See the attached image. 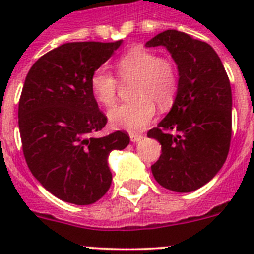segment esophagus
Returning <instances> with one entry per match:
<instances>
[{
	"instance_id": "obj_1",
	"label": "esophagus",
	"mask_w": 254,
	"mask_h": 254,
	"mask_svg": "<svg viewBox=\"0 0 254 254\" xmlns=\"http://www.w3.org/2000/svg\"><path fill=\"white\" fill-rule=\"evenodd\" d=\"M129 138H131L132 142H138V141H141L143 138L142 134L140 133H131L129 134Z\"/></svg>"
}]
</instances>
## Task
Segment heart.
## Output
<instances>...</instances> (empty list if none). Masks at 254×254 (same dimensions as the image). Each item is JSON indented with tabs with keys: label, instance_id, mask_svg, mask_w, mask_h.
Listing matches in <instances>:
<instances>
[{
	"label": "heart",
	"instance_id": "obj_1",
	"mask_svg": "<svg viewBox=\"0 0 254 254\" xmlns=\"http://www.w3.org/2000/svg\"><path fill=\"white\" fill-rule=\"evenodd\" d=\"M121 80H136L132 103H125L109 111L108 118L112 127L127 132H140L152 121L156 107H169L178 90V69L168 58L159 57L155 52L132 48L121 56L114 64ZM90 89L100 104L111 107L116 103L118 82L112 73L99 68L91 75Z\"/></svg>",
	"mask_w": 254,
	"mask_h": 254
}]
</instances>
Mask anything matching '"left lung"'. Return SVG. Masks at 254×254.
I'll use <instances>...</instances> for the list:
<instances>
[{
    "instance_id": "8db88e82",
    "label": "left lung",
    "mask_w": 254,
    "mask_h": 254,
    "mask_svg": "<svg viewBox=\"0 0 254 254\" xmlns=\"http://www.w3.org/2000/svg\"><path fill=\"white\" fill-rule=\"evenodd\" d=\"M146 47L163 46L178 68L172 109L147 136L161 143L154 178L167 190L187 193L214 178L232 138V87L214 48L178 30H165Z\"/></svg>"
}]
</instances>
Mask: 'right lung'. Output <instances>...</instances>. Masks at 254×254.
I'll list each match as a JSON object with an SVG mask.
<instances>
[{
	"instance_id": "right-lung-1",
	"label": "right lung",
	"mask_w": 254,
	"mask_h": 254,
	"mask_svg": "<svg viewBox=\"0 0 254 254\" xmlns=\"http://www.w3.org/2000/svg\"><path fill=\"white\" fill-rule=\"evenodd\" d=\"M121 44L64 43L26 75L19 102L22 151L33 176L64 202L82 206L102 198L112 183L108 156L129 143L122 131L94 136L107 117L91 93V75Z\"/></svg>"
}]
</instances>
